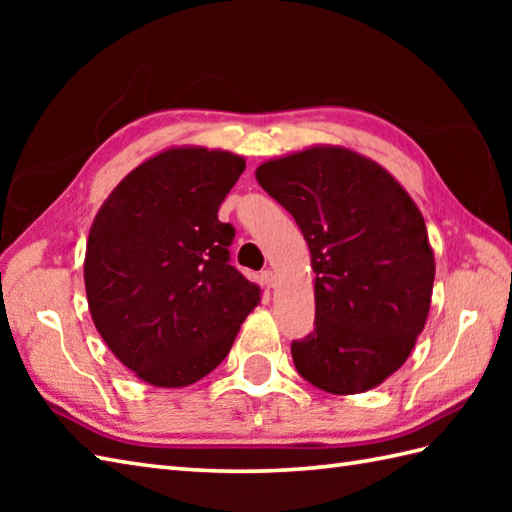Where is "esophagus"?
Returning <instances> with one entry per match:
<instances>
[{
    "label": "esophagus",
    "mask_w": 512,
    "mask_h": 512,
    "mask_svg": "<svg viewBox=\"0 0 512 512\" xmlns=\"http://www.w3.org/2000/svg\"><path fill=\"white\" fill-rule=\"evenodd\" d=\"M259 279H262V284L266 288H275V284H277V275L273 273V270H264V273L259 275Z\"/></svg>",
    "instance_id": "34e87169"
}]
</instances>
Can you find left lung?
I'll return each instance as SVG.
<instances>
[{
	"instance_id": "8db88e82",
	"label": "left lung",
	"mask_w": 512,
	"mask_h": 512,
	"mask_svg": "<svg viewBox=\"0 0 512 512\" xmlns=\"http://www.w3.org/2000/svg\"><path fill=\"white\" fill-rule=\"evenodd\" d=\"M255 178L295 217L317 273L314 332L290 347L297 372L336 396L378 387L429 317L436 259L416 202L378 162L334 145L268 160Z\"/></svg>"
}]
</instances>
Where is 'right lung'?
<instances>
[{"label": "right lung", "instance_id": "right-lung-1", "mask_svg": "<svg viewBox=\"0 0 512 512\" xmlns=\"http://www.w3.org/2000/svg\"><path fill=\"white\" fill-rule=\"evenodd\" d=\"M246 169L231 151L171 147L129 171L96 213L83 279L96 330L154 387H187L233 347L262 290L228 264L217 220Z\"/></svg>", "mask_w": 512, "mask_h": 512}]
</instances>
